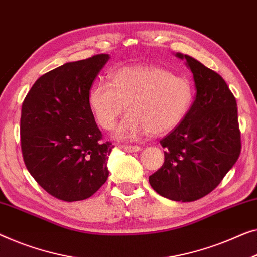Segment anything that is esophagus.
Returning a JSON list of instances; mask_svg holds the SVG:
<instances>
[{
    "instance_id": "34e87169",
    "label": "esophagus",
    "mask_w": 257,
    "mask_h": 257,
    "mask_svg": "<svg viewBox=\"0 0 257 257\" xmlns=\"http://www.w3.org/2000/svg\"><path fill=\"white\" fill-rule=\"evenodd\" d=\"M124 150L126 152H130V153H133V152H139L140 146H138V145H125Z\"/></svg>"
}]
</instances>
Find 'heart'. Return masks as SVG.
Segmentation results:
<instances>
[{
	"instance_id": "heart-1",
	"label": "heart",
	"mask_w": 257,
	"mask_h": 257,
	"mask_svg": "<svg viewBox=\"0 0 257 257\" xmlns=\"http://www.w3.org/2000/svg\"><path fill=\"white\" fill-rule=\"evenodd\" d=\"M195 90L188 77L159 66H124L111 74V84L96 82L88 105L102 128L112 130L127 106L117 137L135 140L165 135L181 124L190 110Z\"/></svg>"
}]
</instances>
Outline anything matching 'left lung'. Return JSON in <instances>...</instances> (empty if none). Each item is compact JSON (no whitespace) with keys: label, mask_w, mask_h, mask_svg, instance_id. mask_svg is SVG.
<instances>
[{"label":"left lung","mask_w":257,"mask_h":257,"mask_svg":"<svg viewBox=\"0 0 257 257\" xmlns=\"http://www.w3.org/2000/svg\"><path fill=\"white\" fill-rule=\"evenodd\" d=\"M176 55L191 69L196 97L181 124L160 141L165 162L148 180L166 198L193 202L213 191L237 161L241 132L236 99L225 80L196 59Z\"/></svg>","instance_id":"left-lung-1"}]
</instances>
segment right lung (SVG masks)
Instances as JSON below:
<instances>
[{
    "label": "right lung",
    "instance_id": "right-lung-1",
    "mask_svg": "<svg viewBox=\"0 0 257 257\" xmlns=\"http://www.w3.org/2000/svg\"><path fill=\"white\" fill-rule=\"evenodd\" d=\"M107 54L67 62L36 81L22 104L21 147L37 183L54 198L91 197L109 176L112 143L103 141L88 92Z\"/></svg>",
    "mask_w": 257,
    "mask_h": 257
}]
</instances>
